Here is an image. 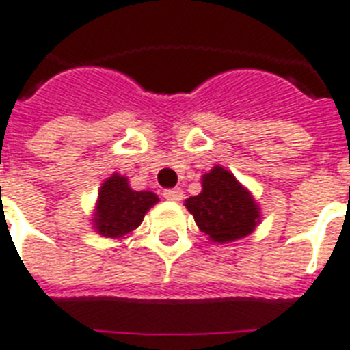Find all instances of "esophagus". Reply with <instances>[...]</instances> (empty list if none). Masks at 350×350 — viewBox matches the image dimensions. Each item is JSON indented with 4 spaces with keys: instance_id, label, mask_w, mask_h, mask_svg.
<instances>
[{
    "instance_id": "obj_1",
    "label": "esophagus",
    "mask_w": 350,
    "mask_h": 350,
    "mask_svg": "<svg viewBox=\"0 0 350 350\" xmlns=\"http://www.w3.org/2000/svg\"><path fill=\"white\" fill-rule=\"evenodd\" d=\"M164 198L170 202H180L184 198V191L180 187H173V189H164Z\"/></svg>"
}]
</instances>
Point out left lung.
<instances>
[{"label":"left lung","mask_w":350,"mask_h":350,"mask_svg":"<svg viewBox=\"0 0 350 350\" xmlns=\"http://www.w3.org/2000/svg\"><path fill=\"white\" fill-rule=\"evenodd\" d=\"M186 207L202 232L218 243L245 238L259 224V207L252 195L221 166L202 177V193L189 196Z\"/></svg>","instance_id":"obj_1"}]
</instances>
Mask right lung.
<instances>
[{"label":"right lung","mask_w":350,"mask_h":350,"mask_svg":"<svg viewBox=\"0 0 350 350\" xmlns=\"http://www.w3.org/2000/svg\"><path fill=\"white\" fill-rule=\"evenodd\" d=\"M157 202L155 193L134 191L130 189L126 177L114 173L103 182L98 195L96 230L107 238H121L139 227L146 211Z\"/></svg>","instance_id":"add662e5"}]
</instances>
